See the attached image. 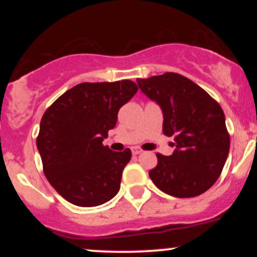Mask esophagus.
<instances>
[{"mask_svg": "<svg viewBox=\"0 0 257 257\" xmlns=\"http://www.w3.org/2000/svg\"><path fill=\"white\" fill-rule=\"evenodd\" d=\"M141 152H143V150L139 149V147H132V153H133V155H135V156L140 155Z\"/></svg>", "mask_w": 257, "mask_h": 257, "instance_id": "34e87169", "label": "esophagus"}]
</instances>
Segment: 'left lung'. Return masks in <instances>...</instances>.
<instances>
[{
	"label": "left lung",
	"instance_id": "left-lung-1",
	"mask_svg": "<svg viewBox=\"0 0 257 257\" xmlns=\"http://www.w3.org/2000/svg\"><path fill=\"white\" fill-rule=\"evenodd\" d=\"M141 91L163 112V133L174 137L172 156L157 153L149 175L161 191L178 198L204 193L219 179L229 151L221 106L204 89L179 73L138 78Z\"/></svg>",
	"mask_w": 257,
	"mask_h": 257
}]
</instances>
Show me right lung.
<instances>
[{
    "label": "right lung",
    "instance_id": "obj_1",
    "mask_svg": "<svg viewBox=\"0 0 257 257\" xmlns=\"http://www.w3.org/2000/svg\"><path fill=\"white\" fill-rule=\"evenodd\" d=\"M138 91L129 79L81 83L65 91L44 112L36 140L43 172L54 190L77 206L113 198L132 152L102 145L119 108Z\"/></svg>",
    "mask_w": 257,
    "mask_h": 257
}]
</instances>
